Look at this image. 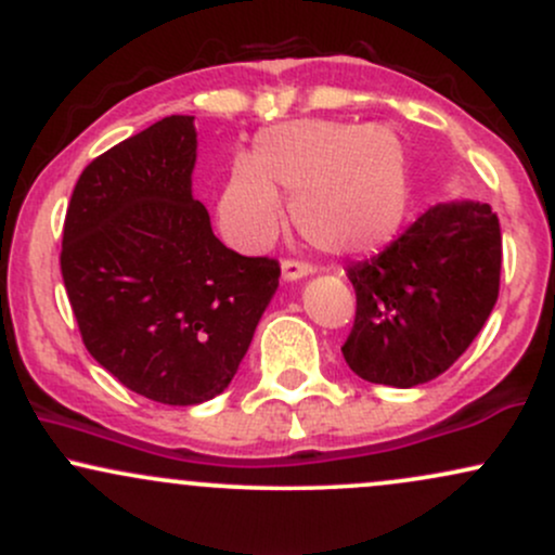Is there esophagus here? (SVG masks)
<instances>
[{
    "mask_svg": "<svg viewBox=\"0 0 555 555\" xmlns=\"http://www.w3.org/2000/svg\"><path fill=\"white\" fill-rule=\"evenodd\" d=\"M308 273H313V266L305 263V260H295V258L282 260V276L286 282H297V279L308 276Z\"/></svg>",
    "mask_w": 555,
    "mask_h": 555,
    "instance_id": "esophagus-1",
    "label": "esophagus"
}]
</instances>
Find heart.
<instances>
[{
	"label": "heart",
	"mask_w": 555,
	"mask_h": 555,
	"mask_svg": "<svg viewBox=\"0 0 555 555\" xmlns=\"http://www.w3.org/2000/svg\"><path fill=\"white\" fill-rule=\"evenodd\" d=\"M410 156L386 125L292 119L266 127L234 164L219 216L240 245H263L292 195L295 227L318 250L358 256L391 240L410 206Z\"/></svg>",
	"instance_id": "b5f03b06"
}]
</instances>
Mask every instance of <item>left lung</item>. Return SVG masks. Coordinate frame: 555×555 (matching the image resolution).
Instances as JSON below:
<instances>
[{"instance_id":"obj_1","label":"left lung","mask_w":555,"mask_h":555,"mask_svg":"<svg viewBox=\"0 0 555 555\" xmlns=\"http://www.w3.org/2000/svg\"><path fill=\"white\" fill-rule=\"evenodd\" d=\"M347 276L358 297L347 365L371 384H428L467 352L499 299V216L488 203H438Z\"/></svg>"}]
</instances>
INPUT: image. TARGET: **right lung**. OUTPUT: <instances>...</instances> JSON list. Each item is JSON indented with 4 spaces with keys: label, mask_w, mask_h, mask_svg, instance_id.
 <instances>
[{
    "label": "right lung",
    "mask_w": 555,
    "mask_h": 555,
    "mask_svg": "<svg viewBox=\"0 0 555 555\" xmlns=\"http://www.w3.org/2000/svg\"><path fill=\"white\" fill-rule=\"evenodd\" d=\"M193 117L171 114L82 169L62 232V279L91 358L119 384L188 406L237 373L279 286V260L214 234L193 197Z\"/></svg>",
    "instance_id": "right-lung-1"
}]
</instances>
